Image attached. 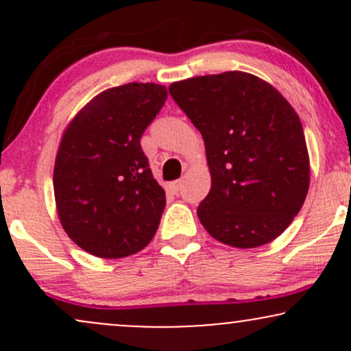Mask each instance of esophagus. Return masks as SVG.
<instances>
[{
	"mask_svg": "<svg viewBox=\"0 0 351 351\" xmlns=\"http://www.w3.org/2000/svg\"><path fill=\"white\" fill-rule=\"evenodd\" d=\"M181 184H183V183H181V180H178V181H171V183L168 184V188H170V191H173V193H175V195H176V193H178L180 189H181Z\"/></svg>",
	"mask_w": 351,
	"mask_h": 351,
	"instance_id": "obj_1",
	"label": "esophagus"
}]
</instances>
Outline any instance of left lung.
Listing matches in <instances>:
<instances>
[{
	"instance_id": "obj_1",
	"label": "left lung",
	"mask_w": 351,
	"mask_h": 351,
	"mask_svg": "<svg viewBox=\"0 0 351 351\" xmlns=\"http://www.w3.org/2000/svg\"><path fill=\"white\" fill-rule=\"evenodd\" d=\"M170 94L206 147L211 189L198 206L204 229L239 249L279 237L310 184L304 128L287 99L243 71L173 82Z\"/></svg>"
}]
</instances>
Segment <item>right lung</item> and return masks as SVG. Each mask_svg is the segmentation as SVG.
<instances>
[{"instance_id":"1","label":"right lung","mask_w":351,"mask_h":351,"mask_svg":"<svg viewBox=\"0 0 351 351\" xmlns=\"http://www.w3.org/2000/svg\"><path fill=\"white\" fill-rule=\"evenodd\" d=\"M167 97V87L153 82L107 88L64 130L52 178L56 209L67 236L92 256H132L158 229L167 198L140 138Z\"/></svg>"}]
</instances>
